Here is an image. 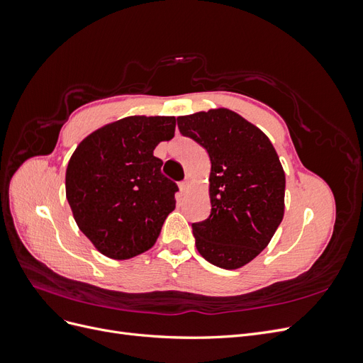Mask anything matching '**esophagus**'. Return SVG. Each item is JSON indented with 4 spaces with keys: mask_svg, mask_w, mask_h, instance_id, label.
<instances>
[{
    "mask_svg": "<svg viewBox=\"0 0 363 363\" xmlns=\"http://www.w3.org/2000/svg\"><path fill=\"white\" fill-rule=\"evenodd\" d=\"M179 186H180L182 194H188V192H189V188H191V180L186 179V180H183Z\"/></svg>",
    "mask_w": 363,
    "mask_h": 363,
    "instance_id": "34e87169",
    "label": "esophagus"
}]
</instances>
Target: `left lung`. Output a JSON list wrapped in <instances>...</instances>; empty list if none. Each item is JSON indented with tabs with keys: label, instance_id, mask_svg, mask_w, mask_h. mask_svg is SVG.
Wrapping results in <instances>:
<instances>
[{
	"label": "left lung",
	"instance_id": "8db88e82",
	"mask_svg": "<svg viewBox=\"0 0 363 363\" xmlns=\"http://www.w3.org/2000/svg\"><path fill=\"white\" fill-rule=\"evenodd\" d=\"M180 133L211 157L212 211L192 224L195 245L212 265L238 269L265 250L284 213V171L260 128L228 108L179 116Z\"/></svg>",
	"mask_w": 363,
	"mask_h": 363
}]
</instances>
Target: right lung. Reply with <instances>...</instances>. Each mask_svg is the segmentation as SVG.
I'll use <instances>...</instances> for the list:
<instances>
[{
    "mask_svg": "<svg viewBox=\"0 0 363 363\" xmlns=\"http://www.w3.org/2000/svg\"><path fill=\"white\" fill-rule=\"evenodd\" d=\"M174 131V116H128L75 148L67 199L77 225L101 255L125 260L156 244L179 188L162 174L163 162L152 151Z\"/></svg>",
    "mask_w": 363,
    "mask_h": 363,
    "instance_id": "1",
    "label": "right lung"
}]
</instances>
